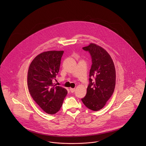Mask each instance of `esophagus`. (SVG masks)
<instances>
[{
    "mask_svg": "<svg viewBox=\"0 0 146 146\" xmlns=\"http://www.w3.org/2000/svg\"><path fill=\"white\" fill-rule=\"evenodd\" d=\"M75 90H76V89H74V88H70V92H71L72 93L74 92L75 91Z\"/></svg>",
    "mask_w": 146,
    "mask_h": 146,
    "instance_id": "34e87169",
    "label": "esophagus"
}]
</instances>
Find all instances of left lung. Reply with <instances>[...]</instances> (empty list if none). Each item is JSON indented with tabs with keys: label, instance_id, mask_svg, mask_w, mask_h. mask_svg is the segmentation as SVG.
I'll return each mask as SVG.
<instances>
[{
	"label": "left lung",
	"instance_id": "8db88e82",
	"mask_svg": "<svg viewBox=\"0 0 146 146\" xmlns=\"http://www.w3.org/2000/svg\"><path fill=\"white\" fill-rule=\"evenodd\" d=\"M83 49L90 54L92 65L86 94L82 101L87 108L97 111L104 107L113 94L115 69L111 56L102 47L91 43Z\"/></svg>",
	"mask_w": 146,
	"mask_h": 146
}]
</instances>
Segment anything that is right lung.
I'll return each instance as SVG.
<instances>
[{
	"label": "right lung",
	"mask_w": 146,
	"mask_h": 146,
	"mask_svg": "<svg viewBox=\"0 0 146 146\" xmlns=\"http://www.w3.org/2000/svg\"><path fill=\"white\" fill-rule=\"evenodd\" d=\"M63 51H49L36 56L29 65L27 76L29 92L38 106L49 114L58 111L67 91L53 85L58 74Z\"/></svg>",
	"instance_id": "obj_1"
}]
</instances>
